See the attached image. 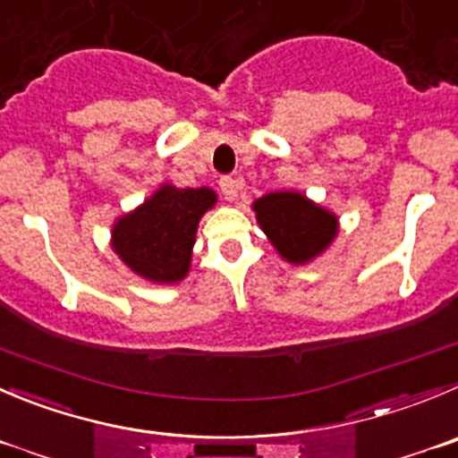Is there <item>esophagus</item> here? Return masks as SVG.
I'll return each mask as SVG.
<instances>
[{
	"instance_id": "1",
	"label": "esophagus",
	"mask_w": 458,
	"mask_h": 458,
	"mask_svg": "<svg viewBox=\"0 0 458 458\" xmlns=\"http://www.w3.org/2000/svg\"><path fill=\"white\" fill-rule=\"evenodd\" d=\"M242 189L241 177H220V191L226 199H236Z\"/></svg>"
}]
</instances>
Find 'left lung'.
<instances>
[{"mask_svg":"<svg viewBox=\"0 0 458 458\" xmlns=\"http://www.w3.org/2000/svg\"><path fill=\"white\" fill-rule=\"evenodd\" d=\"M254 211L272 245L290 263L315 259L337 233V217L301 193H269L256 199Z\"/></svg>","mask_w":458,"mask_h":458,"instance_id":"left-lung-1","label":"left lung"}]
</instances>
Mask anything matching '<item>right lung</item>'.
I'll list each match as a JSON object with an SVG mask.
<instances>
[{
	"label": "right lung",
	"mask_w": 458,
	"mask_h": 458,
	"mask_svg": "<svg viewBox=\"0 0 458 458\" xmlns=\"http://www.w3.org/2000/svg\"><path fill=\"white\" fill-rule=\"evenodd\" d=\"M216 204L211 189L164 186L114 225V251L132 272L155 283L182 281L189 272L198 222Z\"/></svg>",
	"instance_id": "right-lung-1"
}]
</instances>
